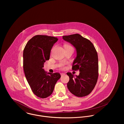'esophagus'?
Wrapping results in <instances>:
<instances>
[{"instance_id": "obj_1", "label": "esophagus", "mask_w": 124, "mask_h": 124, "mask_svg": "<svg viewBox=\"0 0 124 124\" xmlns=\"http://www.w3.org/2000/svg\"><path fill=\"white\" fill-rule=\"evenodd\" d=\"M61 75H65V73H61Z\"/></svg>"}]
</instances>
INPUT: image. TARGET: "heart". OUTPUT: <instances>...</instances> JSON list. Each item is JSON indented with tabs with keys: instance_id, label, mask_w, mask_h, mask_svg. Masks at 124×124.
I'll use <instances>...</instances> for the list:
<instances>
[{
	"instance_id": "heart-1",
	"label": "heart",
	"mask_w": 124,
	"mask_h": 124,
	"mask_svg": "<svg viewBox=\"0 0 124 124\" xmlns=\"http://www.w3.org/2000/svg\"><path fill=\"white\" fill-rule=\"evenodd\" d=\"M64 47H65V49H67V48H72L71 46L70 45H68V44H65L64 45ZM60 66L62 67V68H63V64H61L60 65Z\"/></svg>"
}]
</instances>
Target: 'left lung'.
I'll return each instance as SVG.
<instances>
[{
    "label": "left lung",
    "instance_id": "1",
    "mask_svg": "<svg viewBox=\"0 0 124 124\" xmlns=\"http://www.w3.org/2000/svg\"><path fill=\"white\" fill-rule=\"evenodd\" d=\"M75 48L76 57L72 69L79 70V75L67 72L69 81L67 87L71 93L78 97L88 95L94 88L98 77V55L93 44L79 34L62 36Z\"/></svg>",
    "mask_w": 124,
    "mask_h": 124
}]
</instances>
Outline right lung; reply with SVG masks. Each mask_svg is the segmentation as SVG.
I'll list each match as a JSON object with an SVG mask.
<instances>
[{
    "label": "right lung",
    "instance_id": "obj_1",
    "mask_svg": "<svg viewBox=\"0 0 124 124\" xmlns=\"http://www.w3.org/2000/svg\"><path fill=\"white\" fill-rule=\"evenodd\" d=\"M58 40L57 37L36 35L28 41L23 51V69L26 79L34 94L41 98L52 94L56 83L61 78L59 73L47 72L43 69Z\"/></svg>",
    "mask_w": 124,
    "mask_h": 124
}]
</instances>
